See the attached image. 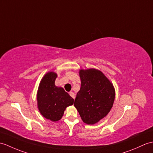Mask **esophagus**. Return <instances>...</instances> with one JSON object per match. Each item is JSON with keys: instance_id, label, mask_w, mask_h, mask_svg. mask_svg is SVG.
I'll return each mask as SVG.
<instances>
[{"instance_id": "1", "label": "esophagus", "mask_w": 153, "mask_h": 153, "mask_svg": "<svg viewBox=\"0 0 153 153\" xmlns=\"http://www.w3.org/2000/svg\"><path fill=\"white\" fill-rule=\"evenodd\" d=\"M69 94L70 95V97H72V98H75V94H74L73 92H70V93H69Z\"/></svg>"}]
</instances>
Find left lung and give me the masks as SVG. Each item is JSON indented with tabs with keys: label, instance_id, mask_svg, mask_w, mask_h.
<instances>
[{
	"label": "left lung",
	"instance_id": "1",
	"mask_svg": "<svg viewBox=\"0 0 153 153\" xmlns=\"http://www.w3.org/2000/svg\"><path fill=\"white\" fill-rule=\"evenodd\" d=\"M79 76L81 88L77 93L74 106L85 123L93 125L110 111L115 100V89L100 70H81Z\"/></svg>",
	"mask_w": 153,
	"mask_h": 153
}]
</instances>
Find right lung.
<instances>
[{"instance_id":"add662e5","label":"right lung","mask_w":153,"mask_h":153,"mask_svg":"<svg viewBox=\"0 0 153 153\" xmlns=\"http://www.w3.org/2000/svg\"><path fill=\"white\" fill-rule=\"evenodd\" d=\"M56 74H45L38 87V108L45 118L57 121L62 118L65 109L74 104V99L62 87L55 85Z\"/></svg>"}]
</instances>
